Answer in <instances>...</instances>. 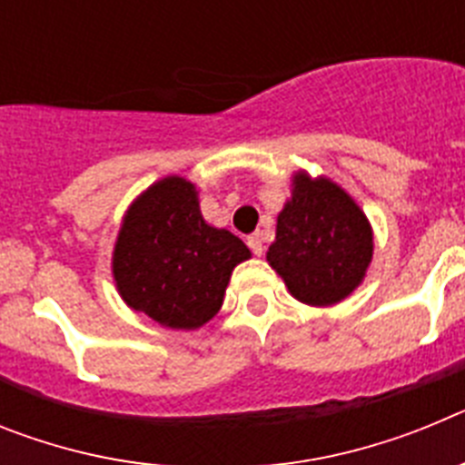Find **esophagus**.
I'll use <instances>...</instances> for the list:
<instances>
[{"label": "esophagus", "mask_w": 465, "mask_h": 465, "mask_svg": "<svg viewBox=\"0 0 465 465\" xmlns=\"http://www.w3.org/2000/svg\"><path fill=\"white\" fill-rule=\"evenodd\" d=\"M246 244H249V249L253 252V256H262V252H265V246H262V235L261 232H253V235L246 237Z\"/></svg>", "instance_id": "1"}]
</instances>
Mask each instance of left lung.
I'll return each instance as SVG.
<instances>
[{
	"instance_id": "left-lung-1",
	"label": "left lung",
	"mask_w": 465,
	"mask_h": 465,
	"mask_svg": "<svg viewBox=\"0 0 465 465\" xmlns=\"http://www.w3.org/2000/svg\"><path fill=\"white\" fill-rule=\"evenodd\" d=\"M372 252V225L354 197L331 176L293 172L265 256L289 293L310 307L338 305L363 283Z\"/></svg>"
}]
</instances>
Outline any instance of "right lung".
<instances>
[{
    "label": "right lung",
    "instance_id": "right-lung-1",
    "mask_svg": "<svg viewBox=\"0 0 465 465\" xmlns=\"http://www.w3.org/2000/svg\"><path fill=\"white\" fill-rule=\"evenodd\" d=\"M249 258L240 237L204 221L195 183L170 174L127 207L111 274L130 310L163 328L197 331L219 314L232 270Z\"/></svg>",
    "mask_w": 465,
    "mask_h": 465
}]
</instances>
